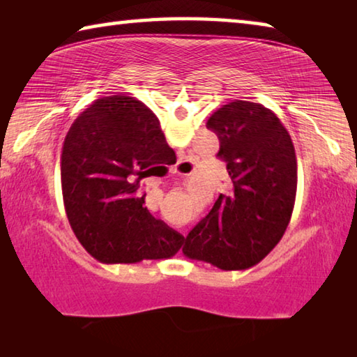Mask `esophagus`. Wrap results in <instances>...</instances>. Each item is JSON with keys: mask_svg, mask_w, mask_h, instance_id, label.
Here are the masks:
<instances>
[{"mask_svg": "<svg viewBox=\"0 0 357 357\" xmlns=\"http://www.w3.org/2000/svg\"><path fill=\"white\" fill-rule=\"evenodd\" d=\"M168 173L176 174V173H179V172H178V168H176V167H172V168H168Z\"/></svg>", "mask_w": 357, "mask_h": 357, "instance_id": "1", "label": "esophagus"}]
</instances>
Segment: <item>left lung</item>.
I'll return each instance as SVG.
<instances>
[{
  "label": "left lung",
  "instance_id": "obj_1",
  "mask_svg": "<svg viewBox=\"0 0 357 357\" xmlns=\"http://www.w3.org/2000/svg\"><path fill=\"white\" fill-rule=\"evenodd\" d=\"M220 142L233 190L185 239L184 255L223 271L252 268L279 244L298 187V160L285 126L261 104L234 100L208 119Z\"/></svg>",
  "mask_w": 357,
  "mask_h": 357
}]
</instances>
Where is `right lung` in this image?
Segmentation results:
<instances>
[{
    "mask_svg": "<svg viewBox=\"0 0 357 357\" xmlns=\"http://www.w3.org/2000/svg\"><path fill=\"white\" fill-rule=\"evenodd\" d=\"M165 146L155 114L126 94L94 100L72 123L61 151L63 202L77 239L99 261L172 258L183 245L140 190Z\"/></svg>",
    "mask_w": 357,
    "mask_h": 357,
    "instance_id": "right-lung-1",
    "label": "right lung"
}]
</instances>
